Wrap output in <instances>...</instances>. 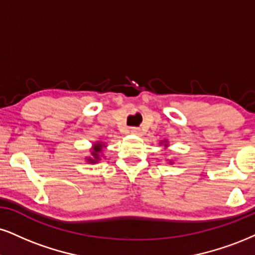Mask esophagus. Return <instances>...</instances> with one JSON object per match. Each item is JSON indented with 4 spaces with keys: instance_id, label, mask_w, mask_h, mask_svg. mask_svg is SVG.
<instances>
[{
    "instance_id": "1",
    "label": "esophagus",
    "mask_w": 255,
    "mask_h": 255,
    "mask_svg": "<svg viewBox=\"0 0 255 255\" xmlns=\"http://www.w3.org/2000/svg\"><path fill=\"white\" fill-rule=\"evenodd\" d=\"M130 132L134 134V136H142V130H140V128H132L130 130Z\"/></svg>"
}]
</instances>
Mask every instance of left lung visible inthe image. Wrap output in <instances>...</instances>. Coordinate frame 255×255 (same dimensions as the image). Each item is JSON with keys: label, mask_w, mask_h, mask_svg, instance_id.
Here are the masks:
<instances>
[{"label": "left lung", "mask_w": 255, "mask_h": 255, "mask_svg": "<svg viewBox=\"0 0 255 255\" xmlns=\"http://www.w3.org/2000/svg\"><path fill=\"white\" fill-rule=\"evenodd\" d=\"M159 145L161 146H164V149L166 150L168 149V146H169V142H168V139H163V140H161V142H159ZM169 164H174V161H169Z\"/></svg>", "instance_id": "8db88e82"}]
</instances>
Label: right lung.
Returning a JSON list of instances; mask_svg holds the SVG:
<instances>
[{
	"label": "right lung",
	"mask_w": 255,
	"mask_h": 255,
	"mask_svg": "<svg viewBox=\"0 0 255 255\" xmlns=\"http://www.w3.org/2000/svg\"><path fill=\"white\" fill-rule=\"evenodd\" d=\"M108 147V144L105 142H102V140H96L93 143L92 147L90 149V153L85 157V161L87 163H92V164H97L102 161L103 158V150Z\"/></svg>",
	"instance_id": "1"
}]
</instances>
